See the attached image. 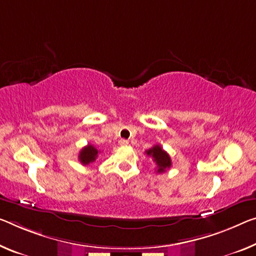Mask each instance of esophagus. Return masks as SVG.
I'll return each instance as SVG.
<instances>
[{
  "label": "esophagus",
  "instance_id": "esophagus-1",
  "mask_svg": "<svg viewBox=\"0 0 256 256\" xmlns=\"http://www.w3.org/2000/svg\"><path fill=\"white\" fill-rule=\"evenodd\" d=\"M129 142L127 140H119V145L120 146H124V145H128Z\"/></svg>",
  "mask_w": 256,
  "mask_h": 256
}]
</instances>
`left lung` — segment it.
<instances>
[{"label":"left lung","instance_id":"1","mask_svg":"<svg viewBox=\"0 0 256 256\" xmlns=\"http://www.w3.org/2000/svg\"><path fill=\"white\" fill-rule=\"evenodd\" d=\"M148 156H152L153 161L156 162V172H164L172 166V160L168 153L164 150L160 145L154 146L145 151Z\"/></svg>","mask_w":256,"mask_h":256}]
</instances>
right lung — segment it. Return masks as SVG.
Returning a JSON list of instances; mask_svg holds the SVG:
<instances>
[{"label":"right lung","mask_w":256,"mask_h":256,"mask_svg":"<svg viewBox=\"0 0 256 256\" xmlns=\"http://www.w3.org/2000/svg\"><path fill=\"white\" fill-rule=\"evenodd\" d=\"M98 153H100V151H98L94 145L88 144L87 146H84L80 151V153H78V160H80V162L82 164L86 166V164H89L94 162V161H96Z\"/></svg>","instance_id":"add662e5"}]
</instances>
